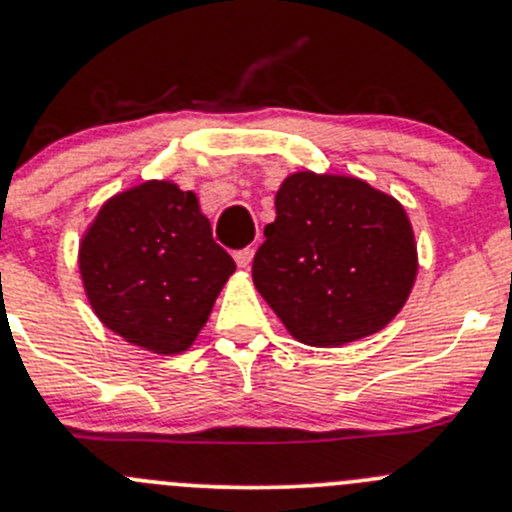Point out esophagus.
<instances>
[{"mask_svg": "<svg viewBox=\"0 0 512 512\" xmlns=\"http://www.w3.org/2000/svg\"><path fill=\"white\" fill-rule=\"evenodd\" d=\"M252 257H255V250H252V247L235 252V262H238V267H242V270H247V267L252 265Z\"/></svg>", "mask_w": 512, "mask_h": 512, "instance_id": "obj_1", "label": "esophagus"}]
</instances>
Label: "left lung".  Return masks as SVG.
I'll list each match as a JSON object with an SVG mask.
<instances>
[{
  "label": "left lung",
  "mask_w": 512,
  "mask_h": 512,
  "mask_svg": "<svg viewBox=\"0 0 512 512\" xmlns=\"http://www.w3.org/2000/svg\"><path fill=\"white\" fill-rule=\"evenodd\" d=\"M274 208L252 282L297 341L346 346L395 319L417 277L412 225L395 198L353 176L299 171Z\"/></svg>",
  "instance_id": "left-lung-1"
}]
</instances>
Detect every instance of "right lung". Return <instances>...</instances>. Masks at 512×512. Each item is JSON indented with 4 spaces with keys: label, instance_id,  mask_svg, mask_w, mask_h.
Here are the masks:
<instances>
[{
    "label": "right lung",
    "instance_id": "right-lung-1",
    "mask_svg": "<svg viewBox=\"0 0 512 512\" xmlns=\"http://www.w3.org/2000/svg\"><path fill=\"white\" fill-rule=\"evenodd\" d=\"M78 265L102 324L164 355L196 341L235 272L196 193L169 181H144L112 196L80 242Z\"/></svg>",
    "mask_w": 512,
    "mask_h": 512
}]
</instances>
